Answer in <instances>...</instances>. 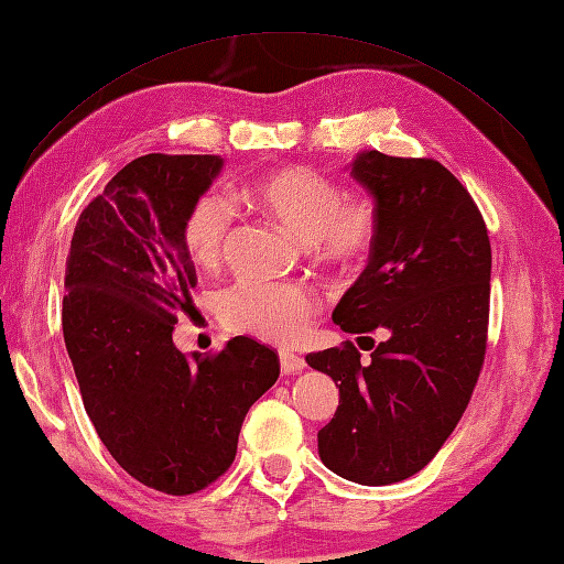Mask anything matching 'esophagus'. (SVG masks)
<instances>
[{
	"label": "esophagus",
	"instance_id": "obj_1",
	"mask_svg": "<svg viewBox=\"0 0 564 564\" xmlns=\"http://www.w3.org/2000/svg\"><path fill=\"white\" fill-rule=\"evenodd\" d=\"M281 371L283 373H297L305 369V359L301 355H293V351H281Z\"/></svg>",
	"mask_w": 564,
	"mask_h": 564
}]
</instances>
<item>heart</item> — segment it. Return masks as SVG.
<instances>
[{
	"label": "heart",
	"instance_id": "heart-1",
	"mask_svg": "<svg viewBox=\"0 0 564 564\" xmlns=\"http://www.w3.org/2000/svg\"><path fill=\"white\" fill-rule=\"evenodd\" d=\"M249 195L303 241H313L319 257L347 263L369 251L377 237V209L367 197H345L329 175L307 165L263 175ZM235 223V207L225 193L205 191L183 223L187 257L200 269H213L225 253ZM317 297L301 283L237 281L217 297L223 323L237 333L269 341L301 339L317 315Z\"/></svg>",
	"mask_w": 564,
	"mask_h": 564
}]
</instances>
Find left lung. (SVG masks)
<instances>
[{
  "mask_svg": "<svg viewBox=\"0 0 564 564\" xmlns=\"http://www.w3.org/2000/svg\"><path fill=\"white\" fill-rule=\"evenodd\" d=\"M349 173L373 197L369 263L339 297L349 335L381 333L371 361L357 347L305 361L339 389L317 452L339 477L386 487L421 471L457 427L487 351L491 245L481 213L433 159L361 151Z\"/></svg>",
  "mask_w": 564,
  "mask_h": 564,
  "instance_id": "1",
  "label": "left lung"
}]
</instances>
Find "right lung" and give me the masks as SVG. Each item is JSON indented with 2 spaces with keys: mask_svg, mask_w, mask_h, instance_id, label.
I'll list each match as a JSON object with an SVG mask.
<instances>
[{
  "mask_svg": "<svg viewBox=\"0 0 564 564\" xmlns=\"http://www.w3.org/2000/svg\"><path fill=\"white\" fill-rule=\"evenodd\" d=\"M223 165L165 153L127 163L83 209L65 261L63 337L85 411L121 469L173 496L223 477L247 411L281 373L251 337L213 357L173 345L197 283L183 223Z\"/></svg>",
  "mask_w": 564,
  "mask_h": 564,
  "instance_id": "1",
  "label": "right lung"
}]
</instances>
